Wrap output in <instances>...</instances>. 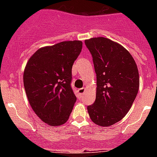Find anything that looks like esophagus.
<instances>
[{
  "label": "esophagus",
  "instance_id": "esophagus-1",
  "mask_svg": "<svg viewBox=\"0 0 157 157\" xmlns=\"http://www.w3.org/2000/svg\"><path fill=\"white\" fill-rule=\"evenodd\" d=\"M78 94H81V95H82V94H84V93H85L86 91V88H81V89H78Z\"/></svg>",
  "mask_w": 157,
  "mask_h": 157
}]
</instances>
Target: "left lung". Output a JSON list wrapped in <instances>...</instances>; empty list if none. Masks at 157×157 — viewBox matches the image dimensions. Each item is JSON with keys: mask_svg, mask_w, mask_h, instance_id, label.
I'll return each mask as SVG.
<instances>
[{"mask_svg": "<svg viewBox=\"0 0 157 157\" xmlns=\"http://www.w3.org/2000/svg\"><path fill=\"white\" fill-rule=\"evenodd\" d=\"M97 74L96 100L87 107L100 127H110L130 109L139 89V73L131 54L119 43L103 37L85 40Z\"/></svg>", "mask_w": 157, "mask_h": 157, "instance_id": "1", "label": "left lung"}]
</instances>
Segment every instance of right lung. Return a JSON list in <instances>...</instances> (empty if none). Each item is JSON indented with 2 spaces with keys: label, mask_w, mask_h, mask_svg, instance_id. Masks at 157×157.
Segmentation results:
<instances>
[{
  "label": "right lung",
  "mask_w": 157,
  "mask_h": 157,
  "mask_svg": "<svg viewBox=\"0 0 157 157\" xmlns=\"http://www.w3.org/2000/svg\"><path fill=\"white\" fill-rule=\"evenodd\" d=\"M82 47L81 41H66L38 48L28 59L23 84L32 109L49 126L64 124L75 95L71 87V68Z\"/></svg>",
  "instance_id": "1"
}]
</instances>
